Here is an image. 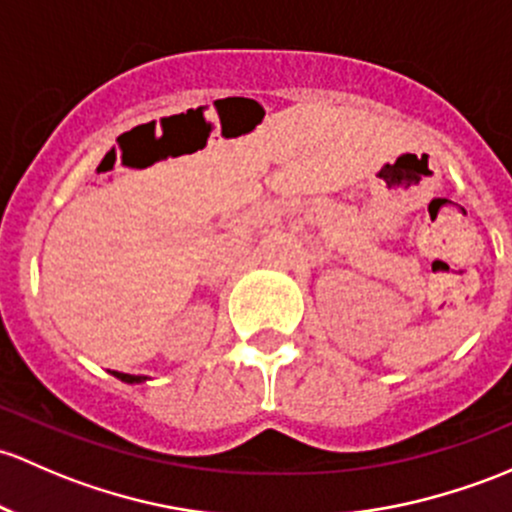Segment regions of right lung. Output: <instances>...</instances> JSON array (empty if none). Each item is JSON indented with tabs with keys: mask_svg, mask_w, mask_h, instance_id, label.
<instances>
[{
	"mask_svg": "<svg viewBox=\"0 0 512 512\" xmlns=\"http://www.w3.org/2000/svg\"><path fill=\"white\" fill-rule=\"evenodd\" d=\"M115 378H120L122 383H142V375H127V373H115Z\"/></svg>",
	"mask_w": 512,
	"mask_h": 512,
	"instance_id": "add662e5",
	"label": "right lung"
}]
</instances>
